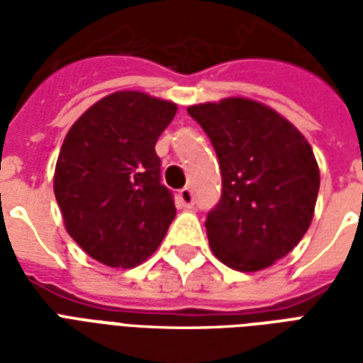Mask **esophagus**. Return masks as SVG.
Here are the masks:
<instances>
[{"mask_svg": "<svg viewBox=\"0 0 363 363\" xmlns=\"http://www.w3.org/2000/svg\"><path fill=\"white\" fill-rule=\"evenodd\" d=\"M177 202L182 206V208H192L194 204V194L190 189H182L179 194H177Z\"/></svg>", "mask_w": 363, "mask_h": 363, "instance_id": "esophagus-1", "label": "esophagus"}]
</instances>
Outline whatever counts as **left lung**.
Listing matches in <instances>:
<instances>
[{"mask_svg": "<svg viewBox=\"0 0 363 363\" xmlns=\"http://www.w3.org/2000/svg\"><path fill=\"white\" fill-rule=\"evenodd\" d=\"M212 142L221 198L206 218L212 252L241 272L284 259L309 229L319 194L311 145L270 106L243 96L189 106Z\"/></svg>", "mask_w": 363, "mask_h": 363, "instance_id": "left-lung-1", "label": "left lung"}]
</instances>
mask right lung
<instances>
[{
  "label": "right lung",
  "mask_w": 363,
  "mask_h": 363,
  "mask_svg": "<svg viewBox=\"0 0 363 363\" xmlns=\"http://www.w3.org/2000/svg\"><path fill=\"white\" fill-rule=\"evenodd\" d=\"M174 114L171 101L118 91L83 112L62 143L54 194L67 233L106 267L142 264L177 216L155 153Z\"/></svg>",
  "instance_id": "obj_1"
}]
</instances>
